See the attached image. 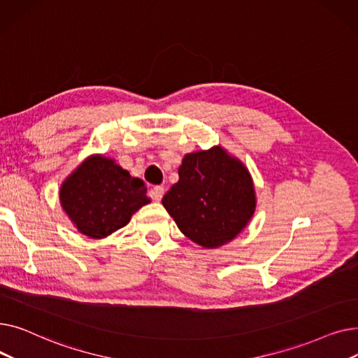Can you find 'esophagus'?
<instances>
[{
    "label": "esophagus",
    "mask_w": 358,
    "mask_h": 358,
    "mask_svg": "<svg viewBox=\"0 0 358 358\" xmlns=\"http://www.w3.org/2000/svg\"><path fill=\"white\" fill-rule=\"evenodd\" d=\"M164 193H165V189L162 185H155V187H152V189H150V197H152L157 201H159L162 199Z\"/></svg>",
    "instance_id": "obj_1"
}]
</instances>
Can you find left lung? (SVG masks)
Segmentation results:
<instances>
[{"instance_id": "1", "label": "left lung", "mask_w": 358, "mask_h": 358, "mask_svg": "<svg viewBox=\"0 0 358 358\" xmlns=\"http://www.w3.org/2000/svg\"><path fill=\"white\" fill-rule=\"evenodd\" d=\"M178 177L162 204L197 245L222 247L247 227L257 206L254 182L247 166L222 146L187 154Z\"/></svg>"}]
</instances>
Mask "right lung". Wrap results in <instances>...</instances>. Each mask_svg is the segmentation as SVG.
Returning a JSON list of instances; mask_svg holds the SVG:
<instances>
[{
  "label": "right lung",
  "mask_w": 358,
  "mask_h": 358,
  "mask_svg": "<svg viewBox=\"0 0 358 358\" xmlns=\"http://www.w3.org/2000/svg\"><path fill=\"white\" fill-rule=\"evenodd\" d=\"M62 209L83 235L101 239L126 227L150 200L142 180L103 155H91L61 185Z\"/></svg>",
  "instance_id": "1"
}]
</instances>
